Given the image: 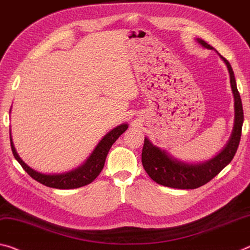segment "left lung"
Here are the masks:
<instances>
[{
	"label": "left lung",
	"instance_id": "left-lung-1",
	"mask_svg": "<svg viewBox=\"0 0 250 250\" xmlns=\"http://www.w3.org/2000/svg\"><path fill=\"white\" fill-rule=\"evenodd\" d=\"M196 40L206 49L215 50L204 40ZM219 57L228 69L233 101H235L233 104L235 120H233L231 136L229 138L227 145L220 150L219 153H217L211 159L201 162H187L178 159L172 154H170L167 150L154 146L148 138L145 137V144L141 154L142 166L149 177L157 184L177 189H196L201 187L210 181L213 177H216L226 166L229 165L238 149L241 128L244 124L243 104H241L240 94L237 90L235 74H233L230 63L221 55Z\"/></svg>",
	"mask_w": 250,
	"mask_h": 250
}]
</instances>
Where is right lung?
Returning <instances> with one entry per match:
<instances>
[{"instance_id":"1","label":"right lung","mask_w":250,"mask_h":250,"mask_svg":"<svg viewBox=\"0 0 250 250\" xmlns=\"http://www.w3.org/2000/svg\"><path fill=\"white\" fill-rule=\"evenodd\" d=\"M126 129H128V124H122L116 126V128L111 130V131H109L104 138H102L96 148H94L92 153L88 157V159L83 162L81 166H79V167L75 169L70 170L68 172L63 173H42L32 169L20 158L17 150H15L13 141H12L11 131L10 141L12 152H13L14 158L18 160L19 164L22 166V168L24 169L34 180H37L40 184L44 185L46 187L50 188L74 189L89 185L96 179L99 176V173L101 172V170L104 169L105 158L108 156L110 148Z\"/></svg>"}]
</instances>
